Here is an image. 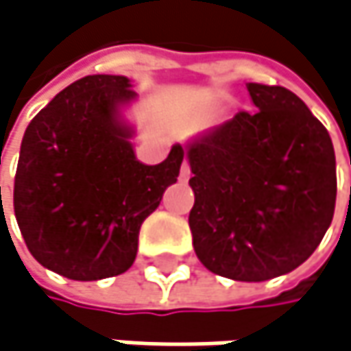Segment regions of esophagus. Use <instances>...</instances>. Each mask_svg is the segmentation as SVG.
Here are the masks:
<instances>
[{"label":"esophagus","mask_w":351,"mask_h":351,"mask_svg":"<svg viewBox=\"0 0 351 351\" xmlns=\"http://www.w3.org/2000/svg\"><path fill=\"white\" fill-rule=\"evenodd\" d=\"M190 176H192L190 161H188V159H184V163H182V169H180V182H188V180H190Z\"/></svg>","instance_id":"34e87169"}]
</instances>
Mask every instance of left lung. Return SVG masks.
Wrapping results in <instances>:
<instances>
[{"instance_id": "obj_1", "label": "left lung", "mask_w": 351, "mask_h": 351, "mask_svg": "<svg viewBox=\"0 0 351 351\" xmlns=\"http://www.w3.org/2000/svg\"><path fill=\"white\" fill-rule=\"evenodd\" d=\"M241 110L188 145L190 230L202 265L267 281L303 265L328 232L337 194L328 129L285 86L246 84Z\"/></svg>"}]
</instances>
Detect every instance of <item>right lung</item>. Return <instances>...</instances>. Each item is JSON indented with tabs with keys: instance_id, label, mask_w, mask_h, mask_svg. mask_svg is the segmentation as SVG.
Returning <instances> with one entry per match:
<instances>
[{
	"instance_id": "add662e5",
	"label": "right lung",
	"mask_w": 351,
	"mask_h": 351,
	"mask_svg": "<svg viewBox=\"0 0 351 351\" xmlns=\"http://www.w3.org/2000/svg\"><path fill=\"white\" fill-rule=\"evenodd\" d=\"M127 76L90 74L58 93L27 125L14 182V210L32 256L46 269L99 281L125 273L139 228L178 182L184 147L165 161L135 159L121 105Z\"/></svg>"
}]
</instances>
